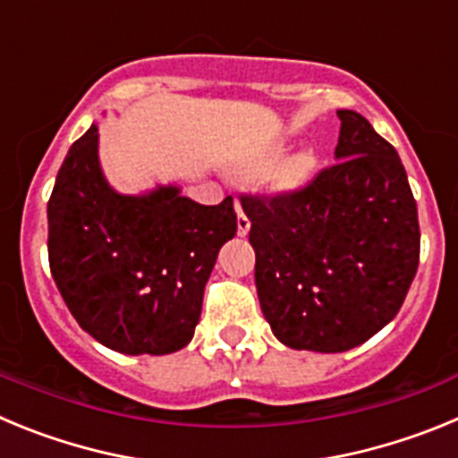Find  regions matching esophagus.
<instances>
[{
  "label": "esophagus",
  "instance_id": "esophagus-1",
  "mask_svg": "<svg viewBox=\"0 0 458 458\" xmlns=\"http://www.w3.org/2000/svg\"><path fill=\"white\" fill-rule=\"evenodd\" d=\"M236 213H238V236H248L250 232V217L242 213L241 204L236 201Z\"/></svg>",
  "mask_w": 458,
  "mask_h": 458
}]
</instances>
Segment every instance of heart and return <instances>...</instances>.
Returning <instances> with one entry per match:
<instances>
[{
	"instance_id": "heart-1",
	"label": "heart",
	"mask_w": 458,
	"mask_h": 458,
	"mask_svg": "<svg viewBox=\"0 0 458 458\" xmlns=\"http://www.w3.org/2000/svg\"><path fill=\"white\" fill-rule=\"evenodd\" d=\"M279 157H282V148H275V151L266 157L264 167H273ZM314 169H317V156H314V153H293V156L286 157L284 163H282V167L277 169V174H275V185H277L279 190H286V192H289V190L302 188V185L311 179Z\"/></svg>"
}]
</instances>
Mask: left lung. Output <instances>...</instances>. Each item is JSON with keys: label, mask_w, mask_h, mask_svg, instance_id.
<instances>
[{"label": "left lung", "mask_w": 458, "mask_h": 458, "mask_svg": "<svg viewBox=\"0 0 458 458\" xmlns=\"http://www.w3.org/2000/svg\"><path fill=\"white\" fill-rule=\"evenodd\" d=\"M333 167L305 188L241 197L259 302L295 351L342 353L396 317L420 264L418 204L394 147L353 109Z\"/></svg>", "instance_id": "obj_1"}]
</instances>
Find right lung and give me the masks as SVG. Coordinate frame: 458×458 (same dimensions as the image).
I'll return each mask as SVG.
<instances>
[{
    "instance_id": "1",
    "label": "right lung",
    "mask_w": 458,
    "mask_h": 458,
    "mask_svg": "<svg viewBox=\"0 0 458 458\" xmlns=\"http://www.w3.org/2000/svg\"><path fill=\"white\" fill-rule=\"evenodd\" d=\"M233 199L201 206L179 185L119 194L105 181L93 123L68 151L47 201V257L64 302L96 342L167 355L192 339Z\"/></svg>"
}]
</instances>
